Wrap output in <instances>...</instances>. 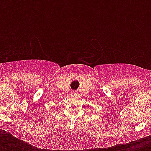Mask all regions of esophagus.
<instances>
[{
    "instance_id": "obj_1",
    "label": "esophagus",
    "mask_w": 151,
    "mask_h": 151,
    "mask_svg": "<svg viewBox=\"0 0 151 151\" xmlns=\"http://www.w3.org/2000/svg\"><path fill=\"white\" fill-rule=\"evenodd\" d=\"M71 95H72V96H76V93L75 92H72V93H71Z\"/></svg>"
}]
</instances>
